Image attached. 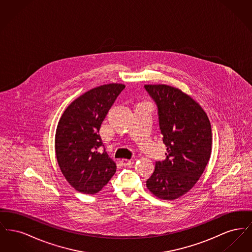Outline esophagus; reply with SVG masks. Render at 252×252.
<instances>
[{
  "label": "esophagus",
  "instance_id": "esophagus-1",
  "mask_svg": "<svg viewBox=\"0 0 252 252\" xmlns=\"http://www.w3.org/2000/svg\"><path fill=\"white\" fill-rule=\"evenodd\" d=\"M121 163H122V165H124V166H130L132 165L133 163H134V159H127V158H123L122 160H121Z\"/></svg>",
  "mask_w": 252,
  "mask_h": 252
}]
</instances>
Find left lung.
<instances>
[{
	"label": "left lung",
	"instance_id": "left-lung-1",
	"mask_svg": "<svg viewBox=\"0 0 252 252\" xmlns=\"http://www.w3.org/2000/svg\"><path fill=\"white\" fill-rule=\"evenodd\" d=\"M156 102L166 158L157 161L146 187L164 200L189 192L203 174L212 153V127L191 96L168 85H144Z\"/></svg>",
	"mask_w": 252,
	"mask_h": 252
}]
</instances>
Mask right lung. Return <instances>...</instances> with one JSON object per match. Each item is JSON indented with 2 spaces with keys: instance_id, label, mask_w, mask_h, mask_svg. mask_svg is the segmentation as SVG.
Segmentation results:
<instances>
[{
  "instance_id": "1",
  "label": "right lung",
  "mask_w": 252,
  "mask_h": 252,
  "mask_svg": "<svg viewBox=\"0 0 252 252\" xmlns=\"http://www.w3.org/2000/svg\"><path fill=\"white\" fill-rule=\"evenodd\" d=\"M125 85L96 87L68 106L60 118L55 139L56 156L65 179L76 191L94 194L116 172L104 149L100 126Z\"/></svg>"
}]
</instances>
